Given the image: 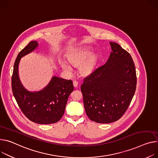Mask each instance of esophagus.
<instances>
[{
	"label": "esophagus",
	"mask_w": 158,
	"mask_h": 158,
	"mask_svg": "<svg viewBox=\"0 0 158 158\" xmlns=\"http://www.w3.org/2000/svg\"><path fill=\"white\" fill-rule=\"evenodd\" d=\"M73 85L74 88H77L78 86V82L76 81H73Z\"/></svg>",
	"instance_id": "34e87169"
}]
</instances>
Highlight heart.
<instances>
[{
	"label": "heart",
	"mask_w": 158,
	"mask_h": 158,
	"mask_svg": "<svg viewBox=\"0 0 158 158\" xmlns=\"http://www.w3.org/2000/svg\"><path fill=\"white\" fill-rule=\"evenodd\" d=\"M92 53V48L89 47H82L75 49L67 55L69 63L75 67H78L81 75L86 76L90 75L95 70L98 63V56ZM60 66L65 71L70 72V66L65 61H60Z\"/></svg>",
	"instance_id": "obj_1"
}]
</instances>
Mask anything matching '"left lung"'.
Listing matches in <instances>:
<instances>
[{
  "label": "left lung",
  "mask_w": 158,
  "mask_h": 158,
  "mask_svg": "<svg viewBox=\"0 0 158 158\" xmlns=\"http://www.w3.org/2000/svg\"><path fill=\"white\" fill-rule=\"evenodd\" d=\"M112 52L102 66L84 79L81 85L85 113L97 123L119 120L134 95L137 77L131 55L120 45L110 42Z\"/></svg>",
  "instance_id": "1"
}]
</instances>
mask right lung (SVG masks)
Wrapping results in <instances>:
<instances>
[{
    "label": "right lung",
    "instance_id": "add662e5",
    "mask_svg": "<svg viewBox=\"0 0 158 158\" xmlns=\"http://www.w3.org/2000/svg\"><path fill=\"white\" fill-rule=\"evenodd\" d=\"M38 46L37 41H32L19 53L14 65L12 89L19 107L28 119L38 124H51L62 117L74 85L71 80L53 76L47 86L39 91H29L23 86L18 71L21 59Z\"/></svg>",
    "mask_w": 158,
    "mask_h": 158
}]
</instances>
